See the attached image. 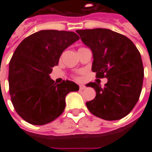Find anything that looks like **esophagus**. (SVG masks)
<instances>
[{"label": "esophagus", "mask_w": 152, "mask_h": 152, "mask_svg": "<svg viewBox=\"0 0 152 152\" xmlns=\"http://www.w3.org/2000/svg\"><path fill=\"white\" fill-rule=\"evenodd\" d=\"M79 87H80V90H83L84 89H86V86H84V85H80Z\"/></svg>", "instance_id": "esophagus-1"}]
</instances>
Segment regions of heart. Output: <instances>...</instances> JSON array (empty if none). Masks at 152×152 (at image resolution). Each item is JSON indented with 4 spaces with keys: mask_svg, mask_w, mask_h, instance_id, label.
<instances>
[{
    "mask_svg": "<svg viewBox=\"0 0 152 152\" xmlns=\"http://www.w3.org/2000/svg\"><path fill=\"white\" fill-rule=\"evenodd\" d=\"M76 79H79V77H78V76H76Z\"/></svg>",
    "mask_w": 152,
    "mask_h": 152,
    "instance_id": "1",
    "label": "heart"
}]
</instances>
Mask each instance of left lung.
Instances as JSON below:
<instances>
[{
	"label": "left lung",
	"instance_id": "left-lung-1",
	"mask_svg": "<svg viewBox=\"0 0 152 152\" xmlns=\"http://www.w3.org/2000/svg\"><path fill=\"white\" fill-rule=\"evenodd\" d=\"M80 39L93 52L92 71L107 83L90 82L96 97L86 102L93 115L106 121L126 116L139 99L144 68L140 53L127 37L105 28L76 30Z\"/></svg>",
	"mask_w": 152,
	"mask_h": 152
}]
</instances>
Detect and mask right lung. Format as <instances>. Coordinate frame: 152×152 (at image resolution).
Segmentation results:
<instances>
[{
	"label": "right lung",
	"mask_w": 152,
	"mask_h": 152,
	"mask_svg": "<svg viewBox=\"0 0 152 152\" xmlns=\"http://www.w3.org/2000/svg\"><path fill=\"white\" fill-rule=\"evenodd\" d=\"M79 39L73 31L42 30L16 48L9 66L10 94L16 112L29 124L54 121L65 109L66 94L79 90L72 81L56 85L50 77L62 53Z\"/></svg>",
	"instance_id": "add662e5"
}]
</instances>
